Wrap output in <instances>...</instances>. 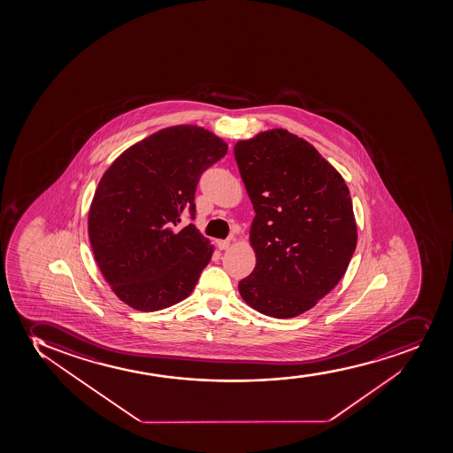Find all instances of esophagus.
<instances>
[{
    "label": "esophagus",
    "instance_id": "1",
    "mask_svg": "<svg viewBox=\"0 0 453 453\" xmlns=\"http://www.w3.org/2000/svg\"><path fill=\"white\" fill-rule=\"evenodd\" d=\"M217 247H219V250H221V251H226V250L230 249V241H219Z\"/></svg>",
    "mask_w": 453,
    "mask_h": 453
}]
</instances>
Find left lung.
<instances>
[{
  "label": "left lung",
  "instance_id": "8db88e82",
  "mask_svg": "<svg viewBox=\"0 0 453 453\" xmlns=\"http://www.w3.org/2000/svg\"><path fill=\"white\" fill-rule=\"evenodd\" d=\"M234 152L256 212V268L239 293L265 316H299L335 288L355 253L349 187L311 143L282 128L239 141Z\"/></svg>",
  "mask_w": 453,
  "mask_h": 453
}]
</instances>
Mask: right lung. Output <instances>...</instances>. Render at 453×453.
Returning <instances> with one entry per match:
<instances>
[{"mask_svg": "<svg viewBox=\"0 0 453 453\" xmlns=\"http://www.w3.org/2000/svg\"><path fill=\"white\" fill-rule=\"evenodd\" d=\"M227 143L197 126L163 128L122 152L104 172L88 214L94 257L128 307L158 311L190 296L214 247L195 224L200 175Z\"/></svg>", "mask_w": 453, "mask_h": 453, "instance_id": "obj_1", "label": "right lung"}]
</instances>
